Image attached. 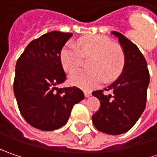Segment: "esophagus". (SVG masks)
<instances>
[{"label": "esophagus", "mask_w": 157, "mask_h": 157, "mask_svg": "<svg viewBox=\"0 0 157 157\" xmlns=\"http://www.w3.org/2000/svg\"><path fill=\"white\" fill-rule=\"evenodd\" d=\"M84 94H85V96H86V98H88V97H90L92 94L90 93V92H87V91H85L84 92Z\"/></svg>", "instance_id": "obj_1"}]
</instances>
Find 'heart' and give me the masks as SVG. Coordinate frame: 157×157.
<instances>
[{
  "label": "heart",
  "mask_w": 157,
  "mask_h": 157,
  "mask_svg": "<svg viewBox=\"0 0 157 157\" xmlns=\"http://www.w3.org/2000/svg\"><path fill=\"white\" fill-rule=\"evenodd\" d=\"M78 48L73 43H67L60 52V62L63 70L73 72L83 63V57H92L88 65L90 70H79L71 74L70 82L84 90H92L106 78L117 77L124 65V53L108 37L93 35L78 41Z\"/></svg>",
  "instance_id": "heart-1"
}]
</instances>
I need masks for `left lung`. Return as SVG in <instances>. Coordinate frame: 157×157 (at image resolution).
Listing matches in <instances>:
<instances>
[{
    "label": "left lung",
    "mask_w": 157,
    "mask_h": 157,
    "mask_svg": "<svg viewBox=\"0 0 157 157\" xmlns=\"http://www.w3.org/2000/svg\"><path fill=\"white\" fill-rule=\"evenodd\" d=\"M124 53V66L118 78L107 86L113 94L94 91L100 107L93 115L95 128L103 133L117 136L128 132L141 117L146 106L149 72L147 62L138 49L122 34L112 31Z\"/></svg>",
    "instance_id": "obj_1"
}]
</instances>
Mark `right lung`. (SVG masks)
<instances>
[{"mask_svg":"<svg viewBox=\"0 0 157 157\" xmlns=\"http://www.w3.org/2000/svg\"><path fill=\"white\" fill-rule=\"evenodd\" d=\"M71 36L59 31L44 34L30 42L16 62L15 99L22 117L36 128H60L68 121L73 105L85 98L75 86L56 87L66 79L60 52Z\"/></svg>","mask_w":157,"mask_h":157,"instance_id":"obj_1","label":"right lung"}]
</instances>
